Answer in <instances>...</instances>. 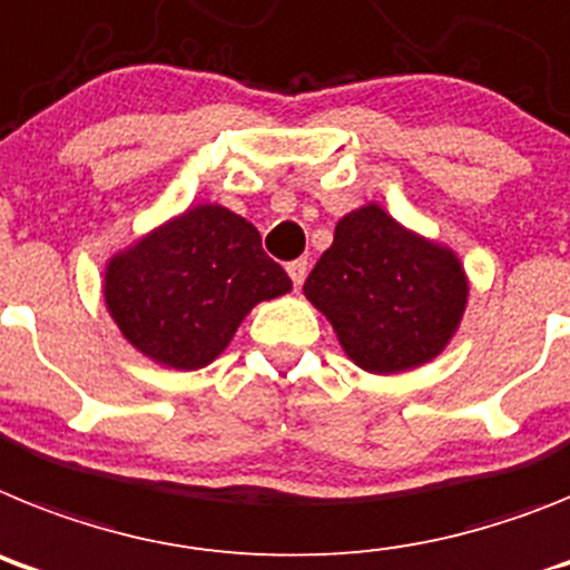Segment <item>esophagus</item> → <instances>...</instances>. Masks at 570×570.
Here are the masks:
<instances>
[{
	"label": "esophagus",
	"instance_id": "esophagus-1",
	"mask_svg": "<svg viewBox=\"0 0 570 570\" xmlns=\"http://www.w3.org/2000/svg\"><path fill=\"white\" fill-rule=\"evenodd\" d=\"M286 272H289L292 284H295V289H298V286L306 281V261H304V257H298V261L286 264Z\"/></svg>",
	"mask_w": 570,
	"mask_h": 570
}]
</instances>
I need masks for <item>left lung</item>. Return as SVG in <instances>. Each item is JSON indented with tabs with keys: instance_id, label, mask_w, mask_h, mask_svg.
<instances>
[{
	"instance_id": "obj_1",
	"label": "left lung",
	"mask_w": 570,
	"mask_h": 570,
	"mask_svg": "<svg viewBox=\"0 0 570 570\" xmlns=\"http://www.w3.org/2000/svg\"><path fill=\"white\" fill-rule=\"evenodd\" d=\"M468 292L456 252L410 232L379 203L341 217L304 284L341 350L375 375L415 370L442 353L462 324Z\"/></svg>"
}]
</instances>
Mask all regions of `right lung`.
<instances>
[{
    "instance_id": "obj_1",
    "label": "right lung",
    "mask_w": 570,
    "mask_h": 570,
    "mask_svg": "<svg viewBox=\"0 0 570 570\" xmlns=\"http://www.w3.org/2000/svg\"><path fill=\"white\" fill-rule=\"evenodd\" d=\"M289 289L255 226L217 203H197L117 252L102 281L122 338L171 370L212 364L252 306Z\"/></svg>"
}]
</instances>
